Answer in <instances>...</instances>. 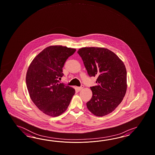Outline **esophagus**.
<instances>
[{"instance_id":"obj_1","label":"esophagus","mask_w":155,"mask_h":155,"mask_svg":"<svg viewBox=\"0 0 155 155\" xmlns=\"http://www.w3.org/2000/svg\"><path fill=\"white\" fill-rule=\"evenodd\" d=\"M83 87H84V86L83 85H81L80 87H77V89H78V91H80V90H81L83 88Z\"/></svg>"}]
</instances>
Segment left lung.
<instances>
[{
	"instance_id": "obj_1",
	"label": "left lung",
	"mask_w": 155,
	"mask_h": 155,
	"mask_svg": "<svg viewBox=\"0 0 155 155\" xmlns=\"http://www.w3.org/2000/svg\"><path fill=\"white\" fill-rule=\"evenodd\" d=\"M90 77L96 76L91 87L92 97L87 108L97 117L111 113L122 101L127 91V71L117 55L104 48H83L77 51Z\"/></svg>"
}]
</instances>
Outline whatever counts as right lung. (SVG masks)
I'll use <instances>...</instances> for the list:
<instances>
[{"mask_svg": "<svg viewBox=\"0 0 155 155\" xmlns=\"http://www.w3.org/2000/svg\"><path fill=\"white\" fill-rule=\"evenodd\" d=\"M75 49L50 46L32 61L27 72V87L32 101L42 113L58 117L67 109L75 90L60 83L63 68Z\"/></svg>", "mask_w": 155, "mask_h": 155, "instance_id": "1", "label": "right lung"}]
</instances>
